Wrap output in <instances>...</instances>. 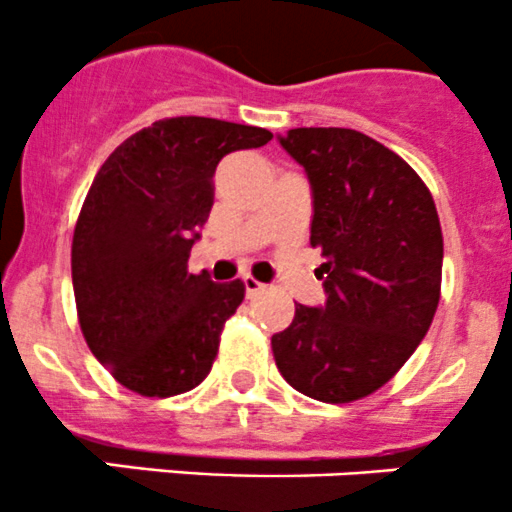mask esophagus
I'll return each mask as SVG.
<instances>
[{
    "mask_svg": "<svg viewBox=\"0 0 512 512\" xmlns=\"http://www.w3.org/2000/svg\"><path fill=\"white\" fill-rule=\"evenodd\" d=\"M242 282H245V292H247V297H255V294H260L262 289H265V285H262L260 280H255V277H252V275H245V277H242Z\"/></svg>",
    "mask_w": 512,
    "mask_h": 512,
    "instance_id": "esophagus-1",
    "label": "esophagus"
}]
</instances>
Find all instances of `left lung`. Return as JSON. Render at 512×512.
<instances>
[{
	"label": "left lung",
	"instance_id": "left-lung-1",
	"mask_svg": "<svg viewBox=\"0 0 512 512\" xmlns=\"http://www.w3.org/2000/svg\"><path fill=\"white\" fill-rule=\"evenodd\" d=\"M282 148L307 170L312 247L327 304L294 307L272 354L292 389L352 404L394 379L441 299L443 235L418 173L352 128H292Z\"/></svg>",
	"mask_w": 512,
	"mask_h": 512
}]
</instances>
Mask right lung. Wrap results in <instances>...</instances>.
I'll return each mask as SVG.
<instances>
[{"label":"right lung","instance_id":"1","mask_svg":"<svg viewBox=\"0 0 512 512\" xmlns=\"http://www.w3.org/2000/svg\"><path fill=\"white\" fill-rule=\"evenodd\" d=\"M267 141V128L163 118L98 168L74 227L71 280L91 354L133 394H185L213 369L245 282L193 275L190 247L213 208L220 160Z\"/></svg>","mask_w":512,"mask_h":512}]
</instances>
